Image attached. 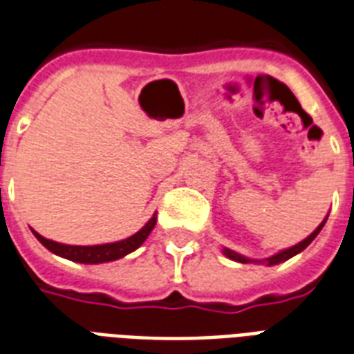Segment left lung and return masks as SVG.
I'll use <instances>...</instances> for the list:
<instances>
[{"label":"left lung","mask_w":354,"mask_h":354,"mask_svg":"<svg viewBox=\"0 0 354 354\" xmlns=\"http://www.w3.org/2000/svg\"><path fill=\"white\" fill-rule=\"evenodd\" d=\"M326 219H328V216L324 217L323 221H321V225L317 227L313 232H311L310 236L308 238H304L302 242H298L295 243V245H290V248H287V250H281V251H277L276 255H272V257H266V259H250V257H245V255H240V253H236V251H232L229 250V248H223V255L225 257H229L230 261H236V263H255V264H266V266H274V264H279V263H283V261H287V259L290 257H295V255H298L300 251H304L308 245H310L313 240L317 238V234L321 232V229L324 227V223H326Z\"/></svg>","instance_id":"left-lung-1"}]
</instances>
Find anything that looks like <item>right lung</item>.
I'll return each instance as SVG.
<instances>
[{
	"label": "right lung",
	"instance_id": "right-lung-1",
	"mask_svg": "<svg viewBox=\"0 0 354 354\" xmlns=\"http://www.w3.org/2000/svg\"><path fill=\"white\" fill-rule=\"evenodd\" d=\"M157 221V216L153 214L148 223L144 225L142 229L135 232L133 236L120 240V242H111V243H99V245H67V243L54 242L48 238L41 236L39 232L31 229V232L35 234L39 242L43 243L44 248L52 251L57 257L69 259L75 263L82 264H101V263H111V261H118V259L129 255L135 250H138L144 243V240L150 236V232L153 230Z\"/></svg>",
	"mask_w": 354,
	"mask_h": 354
}]
</instances>
